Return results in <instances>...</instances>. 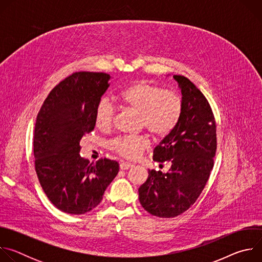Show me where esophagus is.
Here are the masks:
<instances>
[{"mask_svg": "<svg viewBox=\"0 0 262 262\" xmlns=\"http://www.w3.org/2000/svg\"><path fill=\"white\" fill-rule=\"evenodd\" d=\"M119 167H120V169H121V170H128L129 168L134 167V165H133V164H130V163L121 162V163H120V165H119Z\"/></svg>", "mask_w": 262, "mask_h": 262, "instance_id": "1", "label": "esophagus"}]
</instances>
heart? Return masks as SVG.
Listing matches in <instances>:
<instances>
[{"mask_svg": "<svg viewBox=\"0 0 262 262\" xmlns=\"http://www.w3.org/2000/svg\"><path fill=\"white\" fill-rule=\"evenodd\" d=\"M120 103L139 114L141 128H147L154 137H168L178 125L183 100L179 93L166 90L164 87L148 81H138L125 87L119 94ZM116 108L107 97L101 98L95 107V125L101 130L112 128L115 121ZM150 145L144 136L119 137L110 144L112 150L126 160H135Z\"/></svg>", "mask_w": 262, "mask_h": 262, "instance_id": "b5f03b06", "label": "heart"}]
</instances>
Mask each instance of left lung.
<instances>
[{
  "instance_id": "1",
  "label": "left lung",
  "mask_w": 262,
  "mask_h": 262,
  "mask_svg": "<svg viewBox=\"0 0 262 262\" xmlns=\"http://www.w3.org/2000/svg\"><path fill=\"white\" fill-rule=\"evenodd\" d=\"M181 89L183 111L176 128L155 148L154 161L171 165L167 173L148 171L139 189L141 205L152 215L175 217L198 199L213 168L216 126L203 93L183 76H173Z\"/></svg>"
}]
</instances>
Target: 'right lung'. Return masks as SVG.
<instances>
[{
	"label": "right lung",
	"mask_w": 262,
	"mask_h": 262,
	"mask_svg": "<svg viewBox=\"0 0 262 262\" xmlns=\"http://www.w3.org/2000/svg\"><path fill=\"white\" fill-rule=\"evenodd\" d=\"M108 80L104 72H74L50 92L37 115L35 170L50 201L66 213L96 207L119 171L116 161L90 164L80 156L81 139L94 129L95 107Z\"/></svg>",
	"instance_id": "obj_1"
}]
</instances>
